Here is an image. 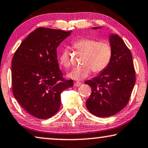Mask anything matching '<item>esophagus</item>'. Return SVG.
<instances>
[{
  "label": "esophagus",
  "mask_w": 148,
  "mask_h": 148,
  "mask_svg": "<svg viewBox=\"0 0 148 148\" xmlns=\"http://www.w3.org/2000/svg\"><path fill=\"white\" fill-rule=\"evenodd\" d=\"M74 86L78 87V86H81V85H82V83L80 82H74Z\"/></svg>",
  "instance_id": "34e87169"
}]
</instances>
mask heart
<instances>
[{
    "mask_svg": "<svg viewBox=\"0 0 148 148\" xmlns=\"http://www.w3.org/2000/svg\"><path fill=\"white\" fill-rule=\"evenodd\" d=\"M77 50L84 53L82 59V66L76 68L70 72L68 76L74 80H82L88 76L92 70L95 73L103 71L109 64L111 58V47L105 41H97L88 38H80L73 43ZM59 61L65 68L70 66L68 51L66 49L59 55Z\"/></svg>",
    "mask_w": 148,
    "mask_h": 148,
    "instance_id": "heart-1",
    "label": "heart"
}]
</instances>
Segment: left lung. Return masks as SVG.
<instances>
[{
    "mask_svg": "<svg viewBox=\"0 0 148 148\" xmlns=\"http://www.w3.org/2000/svg\"><path fill=\"white\" fill-rule=\"evenodd\" d=\"M109 42L111 58L108 66L98 76L84 82L92 89L86 102L87 109L100 117L115 115L123 109L130 101L136 83V72L130 50L116 34L109 35Z\"/></svg>",
    "mask_w": 148,
    "mask_h": 148,
    "instance_id": "8db88e82",
    "label": "left lung"
}]
</instances>
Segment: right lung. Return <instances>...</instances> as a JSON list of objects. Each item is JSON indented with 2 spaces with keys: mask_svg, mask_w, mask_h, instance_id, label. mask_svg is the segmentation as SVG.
Wrapping results in <instances>:
<instances>
[{
  "mask_svg": "<svg viewBox=\"0 0 148 148\" xmlns=\"http://www.w3.org/2000/svg\"><path fill=\"white\" fill-rule=\"evenodd\" d=\"M71 32L37 28L22 41L12 58V92L20 105L35 117L45 119L55 115L62 91L73 86V80L62 76L56 51Z\"/></svg>",
  "mask_w": 148,
  "mask_h": 148,
  "instance_id": "1",
  "label": "right lung"
}]
</instances>
